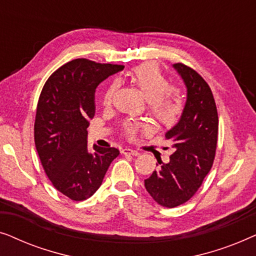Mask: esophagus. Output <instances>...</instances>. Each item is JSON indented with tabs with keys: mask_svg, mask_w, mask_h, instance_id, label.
<instances>
[{
	"mask_svg": "<svg viewBox=\"0 0 256 256\" xmlns=\"http://www.w3.org/2000/svg\"><path fill=\"white\" fill-rule=\"evenodd\" d=\"M122 152H124V155H132V156H138L140 155V152H138V150L132 149V148H124V150H122Z\"/></svg>",
	"mask_w": 256,
	"mask_h": 256,
	"instance_id": "1",
	"label": "esophagus"
}]
</instances>
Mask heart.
<instances>
[{"instance_id":"b5f03b06","label":"heart","mask_w":256,"mask_h":256,"mask_svg":"<svg viewBox=\"0 0 256 256\" xmlns=\"http://www.w3.org/2000/svg\"><path fill=\"white\" fill-rule=\"evenodd\" d=\"M129 79L141 93L148 99L149 110L156 121L164 127L176 124L184 110V99L178 87H170L169 80L158 65L155 62H144L135 66L128 73ZM116 82H112L106 87L102 94V104H110L116 90ZM148 128L143 122L129 121L124 126L128 138H134L140 130Z\"/></svg>"}]
</instances>
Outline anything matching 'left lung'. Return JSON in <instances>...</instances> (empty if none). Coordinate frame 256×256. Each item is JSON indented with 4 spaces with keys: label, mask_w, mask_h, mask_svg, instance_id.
<instances>
[{
    "label": "left lung",
    "mask_w": 256,
    "mask_h": 256,
    "mask_svg": "<svg viewBox=\"0 0 256 256\" xmlns=\"http://www.w3.org/2000/svg\"><path fill=\"white\" fill-rule=\"evenodd\" d=\"M188 88V99L178 124L166 134L174 152L160 164L144 186L154 200L164 208H176L191 199L211 170L218 143V112L212 90L194 68L174 65Z\"/></svg>",
    "instance_id": "left-lung-1"
}]
</instances>
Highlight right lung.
<instances>
[{"mask_svg":"<svg viewBox=\"0 0 256 256\" xmlns=\"http://www.w3.org/2000/svg\"><path fill=\"white\" fill-rule=\"evenodd\" d=\"M124 65L86 58L66 62L48 76L42 90L34 120V144L54 186L74 202L94 194L120 150L87 148L88 120L96 114L98 85Z\"/></svg>","mask_w":256,"mask_h":256,"instance_id":"right-lung-1","label":"right lung"}]
</instances>
